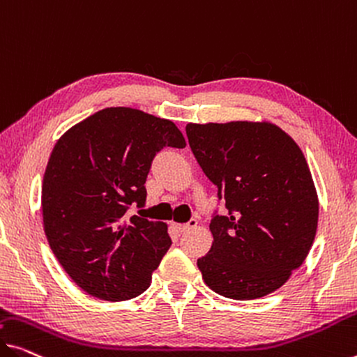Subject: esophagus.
Segmentation results:
<instances>
[{
    "label": "esophagus",
    "mask_w": 357,
    "mask_h": 357,
    "mask_svg": "<svg viewBox=\"0 0 357 357\" xmlns=\"http://www.w3.org/2000/svg\"><path fill=\"white\" fill-rule=\"evenodd\" d=\"M196 225H197V220H196V218H191V220H190L188 223H177V225H175V228H177L180 233H185V231H188V229L195 228Z\"/></svg>",
    "instance_id": "esophagus-1"
}]
</instances>
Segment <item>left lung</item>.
<instances>
[{
	"label": "left lung",
	"mask_w": 357,
	"mask_h": 357,
	"mask_svg": "<svg viewBox=\"0 0 357 357\" xmlns=\"http://www.w3.org/2000/svg\"><path fill=\"white\" fill-rule=\"evenodd\" d=\"M186 135L228 209L211 220L202 279L227 298L265 297L305 261L316 236L319 201L305 155L266 121L190 123Z\"/></svg>",
	"instance_id": "obj_1"
}]
</instances>
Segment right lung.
<instances>
[{"mask_svg":"<svg viewBox=\"0 0 357 357\" xmlns=\"http://www.w3.org/2000/svg\"><path fill=\"white\" fill-rule=\"evenodd\" d=\"M186 142L169 119L128 107L100 109L70 128L51 153L41 207L51 250L76 286L107 301L134 298L171 248L164 222L126 218L145 206L146 175L164 146Z\"/></svg>","mask_w":357,"mask_h":357,"instance_id":"obj_1","label":"right lung"}]
</instances>
